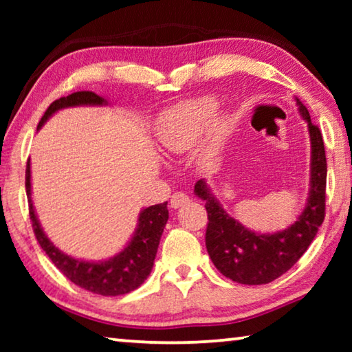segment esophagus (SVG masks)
<instances>
[{
	"label": "esophagus",
	"mask_w": 352,
	"mask_h": 352,
	"mask_svg": "<svg viewBox=\"0 0 352 352\" xmlns=\"http://www.w3.org/2000/svg\"><path fill=\"white\" fill-rule=\"evenodd\" d=\"M188 201H189V197H188L186 194L175 192V194H172V197H170V208H174V210H177V208L186 205Z\"/></svg>",
	"instance_id": "esophagus-1"
}]
</instances>
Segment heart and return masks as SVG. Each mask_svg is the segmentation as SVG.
I'll return each mask as SVG.
<instances>
[{"label": "heart", "instance_id": "heart-1", "mask_svg": "<svg viewBox=\"0 0 352 352\" xmlns=\"http://www.w3.org/2000/svg\"><path fill=\"white\" fill-rule=\"evenodd\" d=\"M216 99L201 96L183 100L163 111L155 124V138L160 148L168 153L186 152L208 126L200 153L204 158L214 157L230 130L228 119L216 116Z\"/></svg>", "mask_w": 352, "mask_h": 352}]
</instances>
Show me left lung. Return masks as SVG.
<instances>
[{
  "instance_id": "left-lung-1",
  "label": "left lung",
  "mask_w": 352,
  "mask_h": 352,
  "mask_svg": "<svg viewBox=\"0 0 352 352\" xmlns=\"http://www.w3.org/2000/svg\"><path fill=\"white\" fill-rule=\"evenodd\" d=\"M296 104L307 122L312 152L307 204L295 223L273 234L254 233L223 211L205 180H199L194 186L195 195L205 200L208 212V254L216 269L231 281L248 285L275 281L305 254L324 220L327 166L323 136L300 99H296Z\"/></svg>"
}]
</instances>
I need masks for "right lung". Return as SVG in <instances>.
Wrapping results in <instances>:
<instances>
[{
  "label": "right lung",
  "mask_w": 352,
  "mask_h": 352,
  "mask_svg": "<svg viewBox=\"0 0 352 352\" xmlns=\"http://www.w3.org/2000/svg\"><path fill=\"white\" fill-rule=\"evenodd\" d=\"M104 98L93 91H76L67 98H60L52 102L40 119L38 127L50 119L56 111L76 105H107ZM26 194L29 204V217H31L35 237L50 256L54 265L67 276L71 283L93 294L104 296L126 295L129 292L138 289L151 275L155 256L162 239L166 222L169 219L168 201L160 205L148 206L140 212L138 226L127 247L121 253L113 256L109 261L88 262L74 259L60 252L41 230L40 222L35 214L31 199V163L28 160L26 166Z\"/></svg>",
  "instance_id": "right-lung-1"
}]
</instances>
